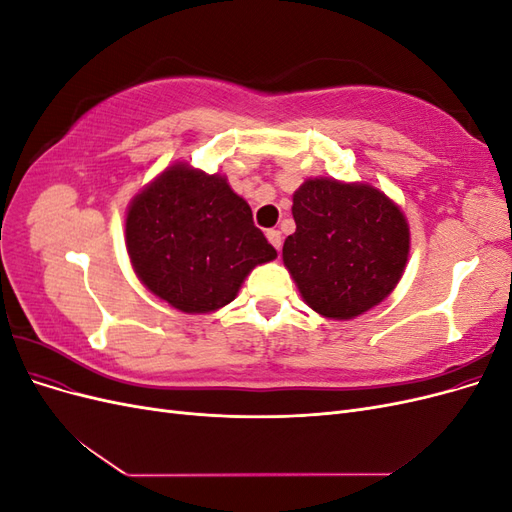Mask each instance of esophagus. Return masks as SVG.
<instances>
[{"label": "esophagus", "instance_id": "esophagus-1", "mask_svg": "<svg viewBox=\"0 0 512 512\" xmlns=\"http://www.w3.org/2000/svg\"><path fill=\"white\" fill-rule=\"evenodd\" d=\"M267 239H269V243L275 247L277 252L282 250V232H280V230L269 228V230H267Z\"/></svg>", "mask_w": 512, "mask_h": 512}]
</instances>
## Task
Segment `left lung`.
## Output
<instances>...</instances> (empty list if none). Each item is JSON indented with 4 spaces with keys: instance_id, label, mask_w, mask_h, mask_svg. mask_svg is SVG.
Returning <instances> with one entry per match:
<instances>
[{
    "instance_id": "8db88e82",
    "label": "left lung",
    "mask_w": 512,
    "mask_h": 512,
    "mask_svg": "<svg viewBox=\"0 0 512 512\" xmlns=\"http://www.w3.org/2000/svg\"><path fill=\"white\" fill-rule=\"evenodd\" d=\"M292 218L297 230L282 256L309 307L348 320L389 297L406 267L410 232L382 192L309 179L292 196Z\"/></svg>"
}]
</instances>
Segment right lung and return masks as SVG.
<instances>
[{"label":"right lung","instance_id":"1","mask_svg":"<svg viewBox=\"0 0 512 512\" xmlns=\"http://www.w3.org/2000/svg\"><path fill=\"white\" fill-rule=\"evenodd\" d=\"M126 243L141 282L185 314L230 303L245 275L277 256L226 179L185 164L170 166L134 198Z\"/></svg>","mask_w":512,"mask_h":512}]
</instances>
